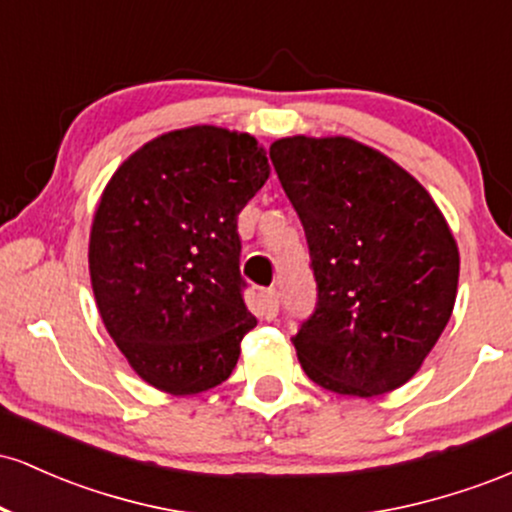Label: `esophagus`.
<instances>
[{"label": "esophagus", "mask_w": 512, "mask_h": 512, "mask_svg": "<svg viewBox=\"0 0 512 512\" xmlns=\"http://www.w3.org/2000/svg\"><path fill=\"white\" fill-rule=\"evenodd\" d=\"M260 301H262V315L267 317V320L276 317V313H279V293H276L274 289L262 291Z\"/></svg>", "instance_id": "esophagus-1"}]
</instances>
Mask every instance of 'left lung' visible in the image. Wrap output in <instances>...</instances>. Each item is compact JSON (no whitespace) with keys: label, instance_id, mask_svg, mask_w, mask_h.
Here are the masks:
<instances>
[{"label":"left lung","instance_id":"1","mask_svg":"<svg viewBox=\"0 0 512 512\" xmlns=\"http://www.w3.org/2000/svg\"><path fill=\"white\" fill-rule=\"evenodd\" d=\"M274 170L308 238L317 308L293 337L313 383L375 397L416 375L448 325L460 250L414 175L349 137L276 139Z\"/></svg>","mask_w":512,"mask_h":512}]
</instances>
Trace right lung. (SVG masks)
I'll return each mask as SVG.
<instances>
[{
    "instance_id": "1",
    "label": "right lung",
    "mask_w": 512,
    "mask_h": 512,
    "mask_svg": "<svg viewBox=\"0 0 512 512\" xmlns=\"http://www.w3.org/2000/svg\"><path fill=\"white\" fill-rule=\"evenodd\" d=\"M267 178L255 137L195 125L146 142L105 185L88 240L93 296L156 390L197 395L236 368L257 325L243 301L238 214Z\"/></svg>"
}]
</instances>
